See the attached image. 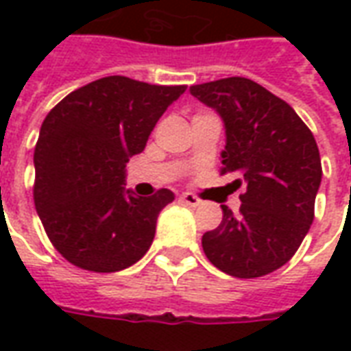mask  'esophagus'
Segmentation results:
<instances>
[{
    "instance_id": "1",
    "label": "esophagus",
    "mask_w": 351,
    "mask_h": 351,
    "mask_svg": "<svg viewBox=\"0 0 351 351\" xmlns=\"http://www.w3.org/2000/svg\"><path fill=\"white\" fill-rule=\"evenodd\" d=\"M178 199H180V203H184V205H188V206L201 205V199H199L197 195H193V193H182Z\"/></svg>"
}]
</instances>
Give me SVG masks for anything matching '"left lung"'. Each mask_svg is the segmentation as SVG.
Instances as JSON below:
<instances>
[{
    "instance_id": "obj_1",
    "label": "left lung",
    "mask_w": 351,
    "mask_h": 351,
    "mask_svg": "<svg viewBox=\"0 0 351 351\" xmlns=\"http://www.w3.org/2000/svg\"><path fill=\"white\" fill-rule=\"evenodd\" d=\"M226 125L221 175L244 184L241 210L203 235L208 261L235 278H258L293 258L314 220L322 182L316 138L286 101L244 77L190 86Z\"/></svg>"
}]
</instances>
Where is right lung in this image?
<instances>
[{
	"instance_id": "add662e5",
	"label": "right lung",
	"mask_w": 351,
	"mask_h": 351,
	"mask_svg": "<svg viewBox=\"0 0 351 351\" xmlns=\"http://www.w3.org/2000/svg\"><path fill=\"white\" fill-rule=\"evenodd\" d=\"M186 86L105 77L50 110L34 152V201L43 228L79 269L116 272L145 256L156 221L175 193L137 197L125 190V163L145 150L161 114Z\"/></svg>"
}]
</instances>
